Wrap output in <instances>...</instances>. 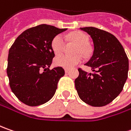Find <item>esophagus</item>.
<instances>
[{"label": "esophagus", "mask_w": 131, "mask_h": 131, "mask_svg": "<svg viewBox=\"0 0 131 131\" xmlns=\"http://www.w3.org/2000/svg\"><path fill=\"white\" fill-rule=\"evenodd\" d=\"M68 71H69V69H68V68H66L65 69V72L66 73H68Z\"/></svg>", "instance_id": "34e87169"}]
</instances>
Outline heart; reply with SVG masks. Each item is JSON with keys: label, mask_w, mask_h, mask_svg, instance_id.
Masks as SVG:
<instances>
[{"label": "heart", "mask_w": 131, "mask_h": 131, "mask_svg": "<svg viewBox=\"0 0 131 131\" xmlns=\"http://www.w3.org/2000/svg\"><path fill=\"white\" fill-rule=\"evenodd\" d=\"M69 38L73 42L78 44L77 49V53L86 54L88 52L87 44L88 43V37L82 32H75L69 35ZM51 47L56 55H60L63 54L66 48V41L61 35H57L54 36L51 43ZM83 60L81 54L75 56L60 55L54 59V65L58 67L64 68H71L78 65Z\"/></svg>", "instance_id": "heart-1"}]
</instances>
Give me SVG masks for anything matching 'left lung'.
<instances>
[{
	"mask_svg": "<svg viewBox=\"0 0 131 131\" xmlns=\"http://www.w3.org/2000/svg\"><path fill=\"white\" fill-rule=\"evenodd\" d=\"M93 41V54L85 65L95 73L78 68L75 88L79 98L92 106L111 103L123 89L128 78V58L122 44L112 33L93 27L81 28Z\"/></svg>",
	"mask_w": 131,
	"mask_h": 131,
	"instance_id": "1",
	"label": "left lung"
}]
</instances>
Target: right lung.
Returning <instances> with one entry per match:
<instances>
[{
    "mask_svg": "<svg viewBox=\"0 0 131 131\" xmlns=\"http://www.w3.org/2000/svg\"><path fill=\"white\" fill-rule=\"evenodd\" d=\"M49 25H39L21 33L8 52L7 75L11 90L23 103L36 106L47 103L56 92L62 67H49L54 53L51 43L66 30Z\"/></svg>",
    "mask_w": 131,
    "mask_h": 131,
    "instance_id": "right-lung-1",
    "label": "right lung"
}]
</instances>
